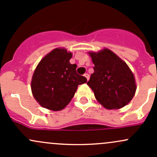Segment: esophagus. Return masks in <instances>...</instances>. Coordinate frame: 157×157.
Returning a JSON list of instances; mask_svg holds the SVG:
<instances>
[{"instance_id":"obj_1","label":"esophagus","mask_w":157,"mask_h":157,"mask_svg":"<svg viewBox=\"0 0 157 157\" xmlns=\"http://www.w3.org/2000/svg\"><path fill=\"white\" fill-rule=\"evenodd\" d=\"M85 75V78H87V80H89V75H88V74H87V73H85V75Z\"/></svg>"}]
</instances>
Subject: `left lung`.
I'll list each match as a JSON object with an SVG mask.
<instances>
[{
  "instance_id": "1",
  "label": "left lung",
  "mask_w": 157,
  "mask_h": 157,
  "mask_svg": "<svg viewBox=\"0 0 157 157\" xmlns=\"http://www.w3.org/2000/svg\"><path fill=\"white\" fill-rule=\"evenodd\" d=\"M89 54L94 72L87 84L97 101L108 109L127 105L136 90L134 75L127 64L109 49Z\"/></svg>"
}]
</instances>
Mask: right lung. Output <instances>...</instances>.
Masks as SVG:
<instances>
[{"label": "right lung", "mask_w": 157, "mask_h": 157, "mask_svg": "<svg viewBox=\"0 0 157 157\" xmlns=\"http://www.w3.org/2000/svg\"><path fill=\"white\" fill-rule=\"evenodd\" d=\"M72 53L55 48L39 63L31 81L33 97L45 109L60 111L75 95L78 86L87 82L76 72V64L70 63Z\"/></svg>", "instance_id": "obj_1"}]
</instances>
